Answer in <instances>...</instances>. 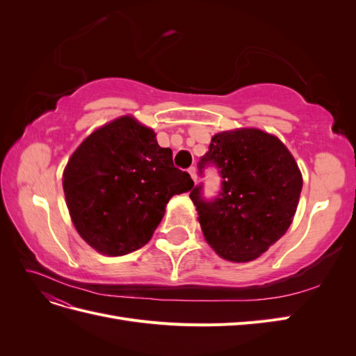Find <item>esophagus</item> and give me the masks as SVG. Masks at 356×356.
<instances>
[{"label": "esophagus", "mask_w": 356, "mask_h": 356, "mask_svg": "<svg viewBox=\"0 0 356 356\" xmlns=\"http://www.w3.org/2000/svg\"><path fill=\"white\" fill-rule=\"evenodd\" d=\"M188 174H190V177H191V179L193 181H197V174H196V168L195 166H191V168H188Z\"/></svg>", "instance_id": "esophagus-1"}]
</instances>
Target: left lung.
<instances>
[{"mask_svg":"<svg viewBox=\"0 0 356 356\" xmlns=\"http://www.w3.org/2000/svg\"><path fill=\"white\" fill-rule=\"evenodd\" d=\"M208 166L221 177L218 195L204 197L203 184L190 193L204 239L225 260L251 261L293 221L303 187L300 169L276 136L258 129L215 135L200 157L199 174Z\"/></svg>","mask_w":356,"mask_h":356,"instance_id":"8db88e82","label":"left lung"}]
</instances>
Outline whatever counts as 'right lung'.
Listing matches in <instances>:
<instances>
[{"mask_svg":"<svg viewBox=\"0 0 356 356\" xmlns=\"http://www.w3.org/2000/svg\"><path fill=\"white\" fill-rule=\"evenodd\" d=\"M187 172L174 166L172 149L156 134L124 115L81 143L63 170L71 220L96 251L124 255L143 248L174 195L193 188Z\"/></svg>","mask_w":356,"mask_h":356,"instance_id":"1","label":"right lung"}]
</instances>
